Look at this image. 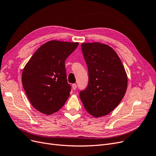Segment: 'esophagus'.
Segmentation results:
<instances>
[{
    "label": "esophagus",
    "instance_id": "obj_1",
    "mask_svg": "<svg viewBox=\"0 0 156 156\" xmlns=\"http://www.w3.org/2000/svg\"><path fill=\"white\" fill-rule=\"evenodd\" d=\"M76 87H77V86H76V84H73L72 85V89L73 90H76Z\"/></svg>",
    "mask_w": 156,
    "mask_h": 156
}]
</instances>
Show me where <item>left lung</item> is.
I'll return each mask as SVG.
<instances>
[{"label":"left lung","mask_w":156,"mask_h":156,"mask_svg":"<svg viewBox=\"0 0 156 156\" xmlns=\"http://www.w3.org/2000/svg\"><path fill=\"white\" fill-rule=\"evenodd\" d=\"M83 55L89 71V84L80 92L86 111L94 117L106 115L124 98L127 76L117 53L108 44L83 43Z\"/></svg>","instance_id":"1"}]
</instances>
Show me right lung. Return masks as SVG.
Listing matches in <instances>:
<instances>
[{"label":"right lung","instance_id":"1","mask_svg":"<svg viewBox=\"0 0 156 156\" xmlns=\"http://www.w3.org/2000/svg\"><path fill=\"white\" fill-rule=\"evenodd\" d=\"M79 43L51 40L41 46L25 66L22 82L32 106L43 114L58 112L68 99L65 60Z\"/></svg>","mask_w":156,"mask_h":156}]
</instances>
